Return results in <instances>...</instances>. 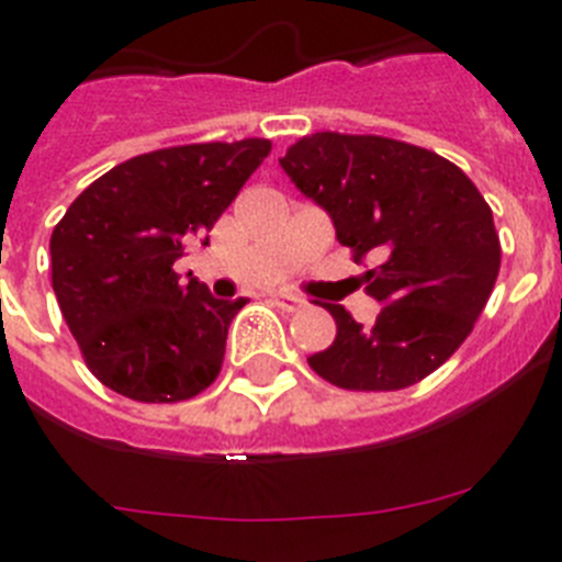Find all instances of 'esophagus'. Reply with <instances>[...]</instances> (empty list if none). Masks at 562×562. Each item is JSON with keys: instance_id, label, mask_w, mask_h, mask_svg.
<instances>
[{"instance_id": "obj_1", "label": "esophagus", "mask_w": 562, "mask_h": 562, "mask_svg": "<svg viewBox=\"0 0 562 562\" xmlns=\"http://www.w3.org/2000/svg\"><path fill=\"white\" fill-rule=\"evenodd\" d=\"M272 301H276V304L281 306V310H284V312H297V310H304V306H306L304 297L290 295V292H278V295L272 297Z\"/></svg>"}]
</instances>
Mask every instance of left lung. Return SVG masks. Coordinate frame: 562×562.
<instances>
[{
    "label": "left lung",
    "mask_w": 562,
    "mask_h": 562,
    "mask_svg": "<svg viewBox=\"0 0 562 562\" xmlns=\"http://www.w3.org/2000/svg\"><path fill=\"white\" fill-rule=\"evenodd\" d=\"M278 162L329 213L355 261H380L362 272L382 304L376 321L324 304L337 335L310 357L312 371L349 391H400L434 374L473 331L501 270L493 211L473 180L436 151L376 134H310Z\"/></svg>",
    "instance_id": "left-lung-1"
}]
</instances>
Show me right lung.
Instances as JSON below:
<instances>
[{
    "label": "right lung",
    "instance_id": "obj_1",
    "mask_svg": "<svg viewBox=\"0 0 562 562\" xmlns=\"http://www.w3.org/2000/svg\"><path fill=\"white\" fill-rule=\"evenodd\" d=\"M270 140L191 143L114 166L49 238L53 290L89 371L137 402H180L220 376L227 326L247 297L222 301L173 261L216 225Z\"/></svg>",
    "mask_w": 562,
    "mask_h": 562
}]
</instances>
